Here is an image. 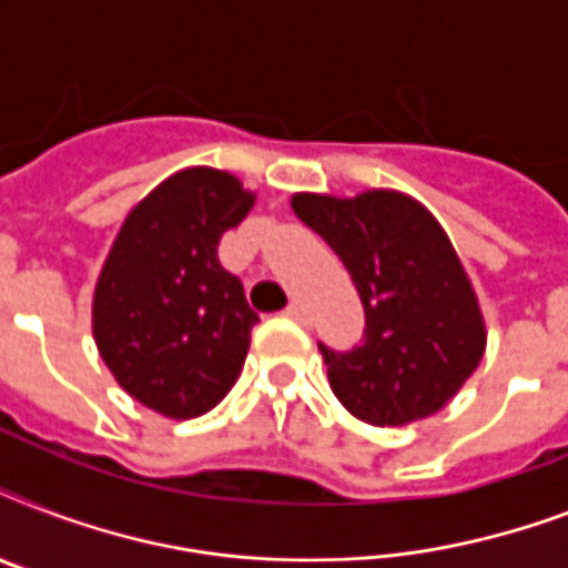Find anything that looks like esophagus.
I'll list each match as a JSON object with an SVG mask.
<instances>
[{"label": "esophagus", "mask_w": 568, "mask_h": 568, "mask_svg": "<svg viewBox=\"0 0 568 568\" xmlns=\"http://www.w3.org/2000/svg\"><path fill=\"white\" fill-rule=\"evenodd\" d=\"M285 315L292 321H297V324H310V318H306V310H303L301 303H288L285 306Z\"/></svg>", "instance_id": "esophagus-1"}]
</instances>
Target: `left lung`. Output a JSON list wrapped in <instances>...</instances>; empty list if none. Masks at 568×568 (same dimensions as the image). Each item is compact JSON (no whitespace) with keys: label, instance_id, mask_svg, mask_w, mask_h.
I'll return each mask as SVG.
<instances>
[{"label":"left lung","instance_id":"1","mask_svg":"<svg viewBox=\"0 0 568 568\" xmlns=\"http://www.w3.org/2000/svg\"><path fill=\"white\" fill-rule=\"evenodd\" d=\"M292 209L345 262L365 310L363 345L318 342L338 400L377 427L439 413L486 347L475 288L439 221L397 191L297 194Z\"/></svg>","mask_w":568,"mask_h":568}]
</instances>
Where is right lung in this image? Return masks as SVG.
<instances>
[{"instance_id": "right-lung-1", "label": "right lung", "mask_w": 568, "mask_h": 568, "mask_svg": "<svg viewBox=\"0 0 568 568\" xmlns=\"http://www.w3.org/2000/svg\"><path fill=\"white\" fill-rule=\"evenodd\" d=\"M253 194L212 168L173 173L129 212L93 292V338L129 395L196 418L239 377L258 315L217 258Z\"/></svg>"}]
</instances>
